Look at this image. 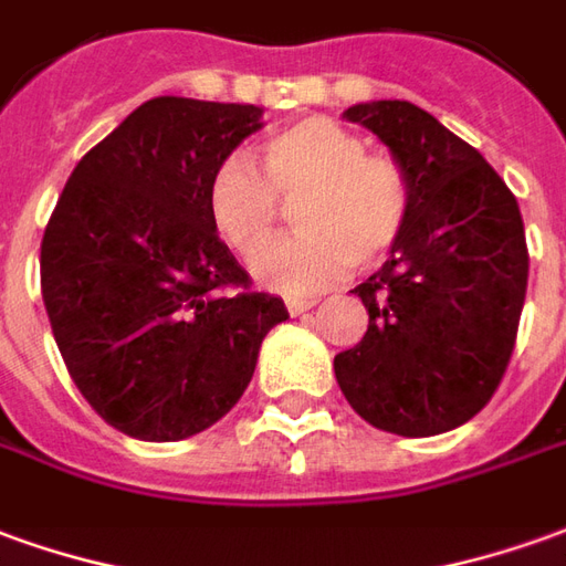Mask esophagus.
Segmentation results:
<instances>
[{"label":"esophagus","mask_w":566,"mask_h":566,"mask_svg":"<svg viewBox=\"0 0 566 566\" xmlns=\"http://www.w3.org/2000/svg\"><path fill=\"white\" fill-rule=\"evenodd\" d=\"M317 305V298H311V295H295V298H286V311L290 314H305L311 307Z\"/></svg>","instance_id":"1"}]
</instances>
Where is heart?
<instances>
[{"instance_id": "heart-1", "label": "heart", "mask_w": 566, "mask_h": 566, "mask_svg": "<svg viewBox=\"0 0 566 566\" xmlns=\"http://www.w3.org/2000/svg\"><path fill=\"white\" fill-rule=\"evenodd\" d=\"M261 175L243 157L218 163L209 181V218L240 259L273 239L279 200L296 202L300 233L252 268L264 286L321 290L350 264L385 261L412 216V178L395 157L366 154V142L326 116H311L261 144Z\"/></svg>"}]
</instances>
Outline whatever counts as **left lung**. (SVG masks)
<instances>
[{"label":"left lung","mask_w":566,"mask_h":566,"mask_svg":"<svg viewBox=\"0 0 566 566\" xmlns=\"http://www.w3.org/2000/svg\"><path fill=\"white\" fill-rule=\"evenodd\" d=\"M412 178V216L388 261L354 295L366 335L335 354L354 412L400 438L478 416L512 360L527 295V240L514 193L471 144L409 101L345 111Z\"/></svg>","instance_id":"left-lung-1"}]
</instances>
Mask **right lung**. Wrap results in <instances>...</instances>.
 I'll list each match as a JSON object with an SVG mask.
<instances>
[{
  "instance_id": "add662e5",
  "label": "right lung",
  "mask_w": 566,
  "mask_h": 566,
  "mask_svg": "<svg viewBox=\"0 0 566 566\" xmlns=\"http://www.w3.org/2000/svg\"><path fill=\"white\" fill-rule=\"evenodd\" d=\"M255 104L154 97L67 178L39 274L70 379L138 440L200 434L243 397L286 305L249 292L218 240L209 181L261 128Z\"/></svg>"
}]
</instances>
